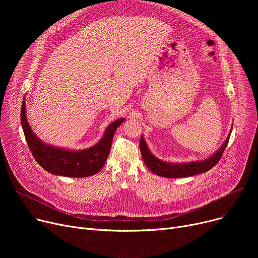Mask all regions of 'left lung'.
<instances>
[{"mask_svg":"<svg viewBox=\"0 0 258 258\" xmlns=\"http://www.w3.org/2000/svg\"><path fill=\"white\" fill-rule=\"evenodd\" d=\"M231 131H232V127H231ZM231 131H230L227 139L225 140V142L222 144V146L219 148V150L205 160L183 162V163H172V162L161 160L152 154V152L150 151V148H148L144 140L143 135L140 139V151H141V155L145 165L155 174L160 175V177L170 178V179L171 178L172 179L187 178V177H191V175H195V174L206 172L218 163L228 144Z\"/></svg>","mask_w":258,"mask_h":258,"instance_id":"1","label":"left lung"}]
</instances>
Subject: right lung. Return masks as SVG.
Masks as SVG:
<instances>
[{
  "label": "right lung",
  "mask_w": 258,
  "mask_h": 258,
  "mask_svg": "<svg viewBox=\"0 0 258 258\" xmlns=\"http://www.w3.org/2000/svg\"><path fill=\"white\" fill-rule=\"evenodd\" d=\"M123 121L124 118H119L112 122L95 145L80 151L68 150L45 143L36 136L27 120L25 97L22 102V127L34 159L48 172L62 177L85 178L99 172L110 154L114 134Z\"/></svg>",
  "instance_id": "add662e5"
}]
</instances>
